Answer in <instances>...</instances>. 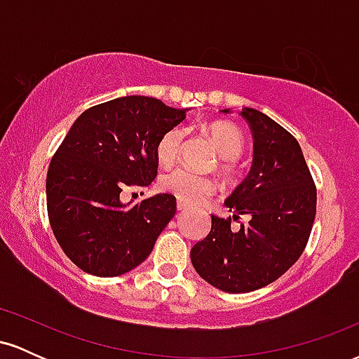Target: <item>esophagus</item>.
<instances>
[{"label":"esophagus","instance_id":"esophagus-1","mask_svg":"<svg viewBox=\"0 0 359 359\" xmlns=\"http://www.w3.org/2000/svg\"><path fill=\"white\" fill-rule=\"evenodd\" d=\"M187 204H184V203H180V201H179V203H177V211H187Z\"/></svg>","mask_w":359,"mask_h":359}]
</instances>
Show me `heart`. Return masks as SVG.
<instances>
[{
    "instance_id": "heart-1",
    "label": "heart",
    "mask_w": 359,
    "mask_h": 359,
    "mask_svg": "<svg viewBox=\"0 0 359 359\" xmlns=\"http://www.w3.org/2000/svg\"><path fill=\"white\" fill-rule=\"evenodd\" d=\"M205 135L216 147L217 154L222 156L221 170L228 179H233L236 175V167L233 160L240 158L245 151V135L241 133L240 128H236L231 123L226 121H212L204 126ZM185 142V131L182 128L175 126L165 131L156 143V158L162 165H170L179 158L182 154ZM160 189L163 192L174 196L177 201L196 205L204 203L205 199L212 196L217 191L216 180L208 175L196 174L191 168L177 167L172 170H167L158 180Z\"/></svg>"
}]
</instances>
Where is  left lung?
I'll return each mask as SVG.
<instances>
[{
	"label": "left lung",
	"instance_id": "left-lung-1",
	"mask_svg": "<svg viewBox=\"0 0 359 359\" xmlns=\"http://www.w3.org/2000/svg\"><path fill=\"white\" fill-rule=\"evenodd\" d=\"M241 116L253 133V165L226 199L233 216L211 214V231L191 250L197 273L229 294L269 285L297 262L317 204L314 179L297 140L257 109L245 108ZM241 215L249 221L236 230L231 222Z\"/></svg>",
	"mask_w": 359,
	"mask_h": 359
}]
</instances>
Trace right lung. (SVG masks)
Returning <instances> with one entry per match:
<instances>
[{"label":"right lung","instance_id":"add662e5","mask_svg":"<svg viewBox=\"0 0 359 359\" xmlns=\"http://www.w3.org/2000/svg\"><path fill=\"white\" fill-rule=\"evenodd\" d=\"M185 109L126 96L86 109L53 154L47 212L60 248L81 270L118 277L145 262L177 211L170 194L130 205L123 196L155 180L156 143Z\"/></svg>","mask_w":359,"mask_h":359}]
</instances>
